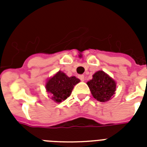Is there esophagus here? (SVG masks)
I'll return each instance as SVG.
<instances>
[{
    "instance_id": "1",
    "label": "esophagus",
    "mask_w": 147,
    "mask_h": 147,
    "mask_svg": "<svg viewBox=\"0 0 147 147\" xmlns=\"http://www.w3.org/2000/svg\"><path fill=\"white\" fill-rule=\"evenodd\" d=\"M79 78H80V80L82 81V82H84V81H85V76H82V75L79 76Z\"/></svg>"
}]
</instances>
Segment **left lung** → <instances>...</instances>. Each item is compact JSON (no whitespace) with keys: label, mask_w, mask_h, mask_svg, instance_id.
Wrapping results in <instances>:
<instances>
[{"label":"left lung","mask_w":147,"mask_h":147,"mask_svg":"<svg viewBox=\"0 0 147 147\" xmlns=\"http://www.w3.org/2000/svg\"><path fill=\"white\" fill-rule=\"evenodd\" d=\"M87 85L92 96L100 102L108 101L114 97L117 88V83L113 78L102 70L96 71L92 76V79Z\"/></svg>","instance_id":"8db88e82"}]
</instances>
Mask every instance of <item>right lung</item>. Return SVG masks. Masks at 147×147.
Instances as JSON below:
<instances>
[{
  "instance_id": "right-lung-1",
  "label": "right lung",
  "mask_w": 147,
  "mask_h": 147,
  "mask_svg": "<svg viewBox=\"0 0 147 147\" xmlns=\"http://www.w3.org/2000/svg\"><path fill=\"white\" fill-rule=\"evenodd\" d=\"M80 80L76 76L69 77L63 71H59L47 79L46 90L55 103H60L71 95L74 86Z\"/></svg>"
}]
</instances>
